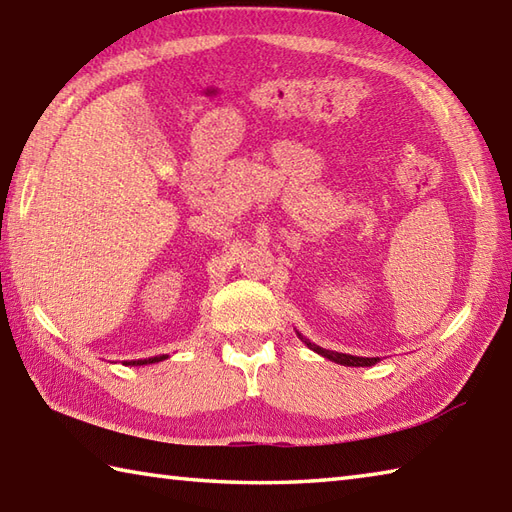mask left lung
<instances>
[{"label":"left lung","instance_id":"1","mask_svg":"<svg viewBox=\"0 0 512 512\" xmlns=\"http://www.w3.org/2000/svg\"><path fill=\"white\" fill-rule=\"evenodd\" d=\"M297 337L302 339V342H304L310 350H315L317 355H322V357L330 359V362L342 364V366H375L377 359H379V357H357V355L337 353V350H326V348H322V346H317V344L310 342V339H306L302 333H297Z\"/></svg>","mask_w":512,"mask_h":512}]
</instances>
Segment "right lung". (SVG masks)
Returning a JSON list of instances; mask_svg holds the SVG:
<instances>
[{
  "mask_svg": "<svg viewBox=\"0 0 512 512\" xmlns=\"http://www.w3.org/2000/svg\"><path fill=\"white\" fill-rule=\"evenodd\" d=\"M168 359V355H157V357H148V359H137V362H128L126 366H146V364H157Z\"/></svg>",
  "mask_w": 512,
  "mask_h": 512,
  "instance_id": "1",
  "label": "right lung"
}]
</instances>
